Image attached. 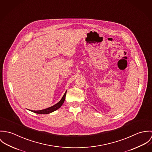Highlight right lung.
Masks as SVG:
<instances>
[{
    "label": "right lung",
    "mask_w": 152,
    "mask_h": 152,
    "mask_svg": "<svg viewBox=\"0 0 152 152\" xmlns=\"http://www.w3.org/2000/svg\"><path fill=\"white\" fill-rule=\"evenodd\" d=\"M66 91L64 95L63 96L62 99L59 101L58 103H56V104L53 105V106L50 107L49 108H47L46 109H44L42 110H38V111H33L31 110V111L33 112L34 113H37V114H50L51 113H52L56 110H57L58 108H59L62 104H64L65 100V97H66Z\"/></svg>",
    "instance_id": "right-lung-1"
}]
</instances>
